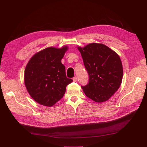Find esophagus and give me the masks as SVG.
Returning a JSON list of instances; mask_svg holds the SVG:
<instances>
[{"mask_svg": "<svg viewBox=\"0 0 147 147\" xmlns=\"http://www.w3.org/2000/svg\"><path fill=\"white\" fill-rule=\"evenodd\" d=\"M77 77H74L73 78V81H74V82H77Z\"/></svg>", "mask_w": 147, "mask_h": 147, "instance_id": "obj_1", "label": "esophagus"}]
</instances>
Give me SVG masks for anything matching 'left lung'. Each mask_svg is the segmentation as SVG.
Instances as JSON below:
<instances>
[{
  "label": "left lung",
  "instance_id": "left-lung-1",
  "mask_svg": "<svg viewBox=\"0 0 147 147\" xmlns=\"http://www.w3.org/2000/svg\"><path fill=\"white\" fill-rule=\"evenodd\" d=\"M89 75V83L82 88L96 102L109 100L119 88L123 79L121 61L117 53L104 44L92 43L78 47Z\"/></svg>",
  "mask_w": 147,
  "mask_h": 147
}]
</instances>
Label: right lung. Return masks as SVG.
<instances>
[{"label": "right lung", "mask_w": 147, "mask_h": 147, "mask_svg": "<svg viewBox=\"0 0 147 147\" xmlns=\"http://www.w3.org/2000/svg\"><path fill=\"white\" fill-rule=\"evenodd\" d=\"M68 47H48L31 57L26 67L24 83L30 96L38 104L55 105L64 96L66 86L72 82L67 78L61 63Z\"/></svg>", "instance_id": "obj_1"}]
</instances>
